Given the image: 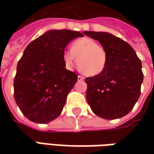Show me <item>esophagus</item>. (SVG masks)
I'll return each mask as SVG.
<instances>
[{
	"label": "esophagus",
	"instance_id": "34e87169",
	"mask_svg": "<svg viewBox=\"0 0 154 154\" xmlns=\"http://www.w3.org/2000/svg\"><path fill=\"white\" fill-rule=\"evenodd\" d=\"M78 80H84V77L83 76H81V75H79L78 76Z\"/></svg>",
	"mask_w": 154,
	"mask_h": 154
}]
</instances>
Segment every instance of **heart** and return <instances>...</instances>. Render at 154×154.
Instances as JSON below:
<instances>
[{
    "label": "heart",
    "mask_w": 154,
    "mask_h": 154,
    "mask_svg": "<svg viewBox=\"0 0 154 154\" xmlns=\"http://www.w3.org/2000/svg\"><path fill=\"white\" fill-rule=\"evenodd\" d=\"M62 60L67 68H72L77 62L78 67L84 74L96 76L103 73L106 68L108 54L103 46L98 45L95 40L82 38L74 41L70 51L63 52Z\"/></svg>",
    "instance_id": "heart-1"
}]
</instances>
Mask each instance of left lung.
<instances>
[{"label":"left lung","instance_id":"1","mask_svg":"<svg viewBox=\"0 0 154 154\" xmlns=\"http://www.w3.org/2000/svg\"><path fill=\"white\" fill-rule=\"evenodd\" d=\"M107 51L103 73L86 78V99L94 114L111 120L126 116L140 95L143 81L141 62L134 49L122 39L108 32H84Z\"/></svg>","mask_w":154,"mask_h":154}]
</instances>
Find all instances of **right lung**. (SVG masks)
<instances>
[{
  "label": "right lung",
  "instance_id": "1",
  "mask_svg": "<svg viewBox=\"0 0 154 154\" xmlns=\"http://www.w3.org/2000/svg\"><path fill=\"white\" fill-rule=\"evenodd\" d=\"M80 32L51 30L31 42L17 65L14 89L17 105L36 123H48L62 113L77 74L66 69L62 54Z\"/></svg>",
  "mask_w": 154,
  "mask_h": 154
}]
</instances>
